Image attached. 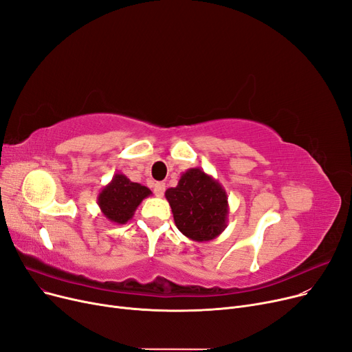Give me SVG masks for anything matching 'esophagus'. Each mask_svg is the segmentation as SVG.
Instances as JSON below:
<instances>
[{"label":"esophagus","instance_id":"1","mask_svg":"<svg viewBox=\"0 0 352 352\" xmlns=\"http://www.w3.org/2000/svg\"><path fill=\"white\" fill-rule=\"evenodd\" d=\"M164 191H165V184L164 182L154 184V194H155V197H162Z\"/></svg>","mask_w":352,"mask_h":352}]
</instances>
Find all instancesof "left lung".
Masks as SVG:
<instances>
[{
	"label": "left lung",
	"mask_w": 352,
	"mask_h": 352,
	"mask_svg": "<svg viewBox=\"0 0 352 352\" xmlns=\"http://www.w3.org/2000/svg\"><path fill=\"white\" fill-rule=\"evenodd\" d=\"M165 198L177 228L192 241H211L227 228V192L218 179L199 168L182 173L177 187L165 191Z\"/></svg>",
	"instance_id": "obj_1"
}]
</instances>
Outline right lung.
<instances>
[{
  "label": "right lung",
  "instance_id": "right-lung-1",
  "mask_svg": "<svg viewBox=\"0 0 352 352\" xmlns=\"http://www.w3.org/2000/svg\"><path fill=\"white\" fill-rule=\"evenodd\" d=\"M151 194L150 188L138 182H133L124 174L117 173L100 191L97 202L102 215L108 221L122 226L134 217L142 199Z\"/></svg>",
  "mask_w": 352,
  "mask_h": 352
}]
</instances>
